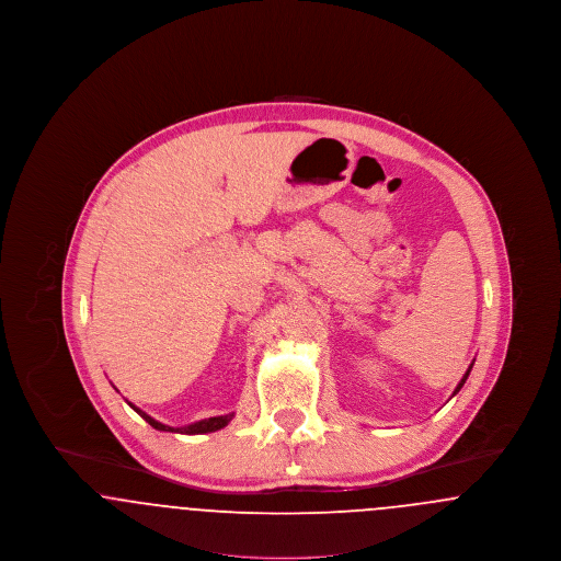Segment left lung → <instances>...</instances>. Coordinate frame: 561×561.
I'll list each match as a JSON object with an SVG mask.
<instances>
[{"label":"left lung","instance_id":"1","mask_svg":"<svg viewBox=\"0 0 561 561\" xmlns=\"http://www.w3.org/2000/svg\"><path fill=\"white\" fill-rule=\"evenodd\" d=\"M471 368H473V364H471V366H469V370H467V373H465V376H462V378H460V382H458V385H456V389H454L453 396H456V393H458V391H460V389H462V385H465V380H467V376H469V373H471Z\"/></svg>","mask_w":561,"mask_h":561}]
</instances>
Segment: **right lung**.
I'll use <instances>...</instances> for the list:
<instances>
[{
  "label": "right lung",
  "instance_id": "1",
  "mask_svg": "<svg viewBox=\"0 0 561 561\" xmlns=\"http://www.w3.org/2000/svg\"><path fill=\"white\" fill-rule=\"evenodd\" d=\"M130 403V401H128ZM130 408H133L136 414H140L149 425L153 428H158V431H170V433H187V435H197V433H213V431H218V428L227 427L229 423H231V419H233V414H225V416H213V419H204V421H199V423H193V425H187V427H168V425H163V423H158L156 419H151L147 412H142L140 408H136L134 403H130Z\"/></svg>",
  "mask_w": 561,
  "mask_h": 561
}]
</instances>
